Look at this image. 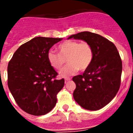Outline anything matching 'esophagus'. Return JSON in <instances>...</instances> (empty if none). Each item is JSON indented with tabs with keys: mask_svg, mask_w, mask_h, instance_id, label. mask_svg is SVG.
<instances>
[{
	"mask_svg": "<svg viewBox=\"0 0 133 133\" xmlns=\"http://www.w3.org/2000/svg\"><path fill=\"white\" fill-rule=\"evenodd\" d=\"M70 80V78H64V81H65V83H66V82H68V81H69Z\"/></svg>",
	"mask_w": 133,
	"mask_h": 133,
	"instance_id": "obj_1",
	"label": "esophagus"
}]
</instances>
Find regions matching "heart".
I'll list each match as a JSON object with an SVG mask.
<instances>
[{
    "label": "heart",
    "mask_w": 133,
    "mask_h": 133,
    "mask_svg": "<svg viewBox=\"0 0 133 133\" xmlns=\"http://www.w3.org/2000/svg\"><path fill=\"white\" fill-rule=\"evenodd\" d=\"M58 54L50 50L47 53V60L50 65L56 70H60L65 63L69 64L60 71V76H70L80 70L89 67L93 59L92 46L87 42L79 43L75 41H66L59 44L57 48Z\"/></svg>",
    "instance_id": "heart-1"
}]
</instances>
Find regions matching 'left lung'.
I'll list each match as a JSON object with an SVG mask.
<instances>
[{"label": "left lung", "instance_id": "obj_1", "mask_svg": "<svg viewBox=\"0 0 133 133\" xmlns=\"http://www.w3.org/2000/svg\"><path fill=\"white\" fill-rule=\"evenodd\" d=\"M82 40L93 50V59L83 75L75 76L73 97L81 107L97 110L109 104L121 85L122 61L115 44L98 34L84 31L70 36L68 39Z\"/></svg>", "mask_w": 133, "mask_h": 133}]
</instances>
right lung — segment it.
Listing matches in <instances>:
<instances>
[{"label":"right lung","instance_id":"add662e5","mask_svg":"<svg viewBox=\"0 0 133 133\" xmlns=\"http://www.w3.org/2000/svg\"><path fill=\"white\" fill-rule=\"evenodd\" d=\"M61 38L38 36L16 50L8 64V86L15 101L30 115H46L56 105V95L64 84L49 64L47 53Z\"/></svg>","mask_w":133,"mask_h":133}]
</instances>
